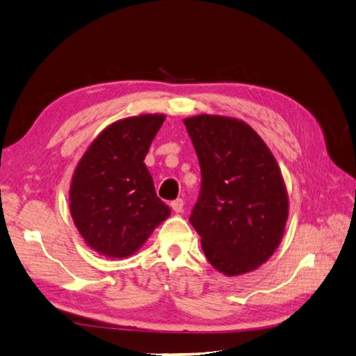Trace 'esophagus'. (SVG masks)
Segmentation results:
<instances>
[{"instance_id": "1", "label": "esophagus", "mask_w": 356, "mask_h": 356, "mask_svg": "<svg viewBox=\"0 0 356 356\" xmlns=\"http://www.w3.org/2000/svg\"><path fill=\"white\" fill-rule=\"evenodd\" d=\"M171 208L175 212H184V200H181V198H176V200H172Z\"/></svg>"}]
</instances>
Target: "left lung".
<instances>
[{"label":"left lung","mask_w":356,"mask_h":356,"mask_svg":"<svg viewBox=\"0 0 356 356\" xmlns=\"http://www.w3.org/2000/svg\"><path fill=\"white\" fill-rule=\"evenodd\" d=\"M184 122L202 172L189 221L206 258L226 276L252 271L277 249L288 218L277 163L243 121L198 115Z\"/></svg>","instance_id":"1"}]
</instances>
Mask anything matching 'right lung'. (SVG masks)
Masks as SVG:
<instances>
[{
  "label": "right lung",
  "mask_w": 356,
  "mask_h": 356,
  "mask_svg": "<svg viewBox=\"0 0 356 356\" xmlns=\"http://www.w3.org/2000/svg\"><path fill=\"white\" fill-rule=\"evenodd\" d=\"M163 120V115H140L111 124L77 165L71 216L85 241L102 254L126 258L135 253L170 216L144 163Z\"/></svg>",
  "instance_id": "obj_1"
}]
</instances>
